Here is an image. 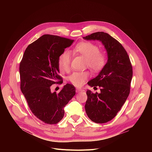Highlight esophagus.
I'll return each instance as SVG.
<instances>
[{
  "mask_svg": "<svg viewBox=\"0 0 152 152\" xmlns=\"http://www.w3.org/2000/svg\"><path fill=\"white\" fill-rule=\"evenodd\" d=\"M76 91L77 93H78V92H80V91H85V90H83V89H81V88H76Z\"/></svg>",
  "mask_w": 152,
  "mask_h": 152,
  "instance_id": "esophagus-1",
  "label": "esophagus"
}]
</instances>
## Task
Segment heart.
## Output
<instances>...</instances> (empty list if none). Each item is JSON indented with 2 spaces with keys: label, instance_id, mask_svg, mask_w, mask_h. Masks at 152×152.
I'll list each match as a JSON object with an SVG mask.
<instances>
[{
  "label": "heart",
  "instance_id": "b5f03b06",
  "mask_svg": "<svg viewBox=\"0 0 152 152\" xmlns=\"http://www.w3.org/2000/svg\"><path fill=\"white\" fill-rule=\"evenodd\" d=\"M73 53L78 55L86 60L85 65L94 72L101 71L106 66L107 57L104 51L100 50L98 45L91 42L78 43L73 49ZM72 54L68 51H64L59 58V69L61 72H68L70 70ZM89 76L88 71L76 72L69 77V81L77 87L82 86Z\"/></svg>",
  "mask_w": 152,
  "mask_h": 152
}]
</instances>
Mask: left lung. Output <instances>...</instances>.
<instances>
[{
	"label": "left lung",
	"instance_id": "8db88e82",
	"mask_svg": "<svg viewBox=\"0 0 152 152\" xmlns=\"http://www.w3.org/2000/svg\"><path fill=\"white\" fill-rule=\"evenodd\" d=\"M83 38L100 41L107 53L106 66L97 77L88 82L94 88L99 87L100 93L86 91L87 100L85 105L86 113L91 121L104 123L117 115L129 96L132 66L121 43L108 34L97 32Z\"/></svg>",
	"mask_w": 152,
	"mask_h": 152
}]
</instances>
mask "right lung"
<instances>
[{"mask_svg": "<svg viewBox=\"0 0 152 152\" xmlns=\"http://www.w3.org/2000/svg\"><path fill=\"white\" fill-rule=\"evenodd\" d=\"M73 41L43 35L27 47L20 64L21 91L34 115L47 124H56L62 119L64 107L76 94L74 85L69 83L58 93L50 90L53 84H61L59 58Z\"/></svg>", "mask_w": 152, "mask_h": 152, "instance_id": "obj_1", "label": "right lung"}]
</instances>
